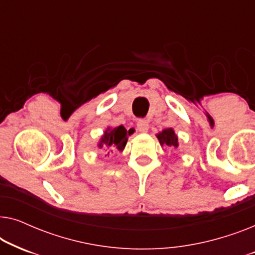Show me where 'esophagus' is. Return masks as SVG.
<instances>
[{
  "mask_svg": "<svg viewBox=\"0 0 255 255\" xmlns=\"http://www.w3.org/2000/svg\"><path fill=\"white\" fill-rule=\"evenodd\" d=\"M137 128L140 132H147L148 130V121L145 118H140L137 121Z\"/></svg>",
  "mask_w": 255,
  "mask_h": 255,
  "instance_id": "obj_1",
  "label": "esophagus"
}]
</instances>
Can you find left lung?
Here are the masks:
<instances>
[{"label":"left lung","instance_id":"8db88e82","mask_svg":"<svg viewBox=\"0 0 255 255\" xmlns=\"http://www.w3.org/2000/svg\"><path fill=\"white\" fill-rule=\"evenodd\" d=\"M156 137H158L161 145H167L172 148L177 147V137L176 134L174 133L173 128H166V130L160 132Z\"/></svg>","mask_w":255,"mask_h":255}]
</instances>
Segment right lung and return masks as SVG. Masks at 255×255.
<instances>
[{"label":"right lung","mask_w":255,"mask_h":255,"mask_svg":"<svg viewBox=\"0 0 255 255\" xmlns=\"http://www.w3.org/2000/svg\"><path fill=\"white\" fill-rule=\"evenodd\" d=\"M128 134H130V131L128 132L123 125H120V127L114 128H108L104 132V135L102 137L99 147H106L110 152L116 151V149L122 151L125 147V145H127ZM108 154H109V152H108Z\"/></svg>","instance_id":"obj_1"}]
</instances>
